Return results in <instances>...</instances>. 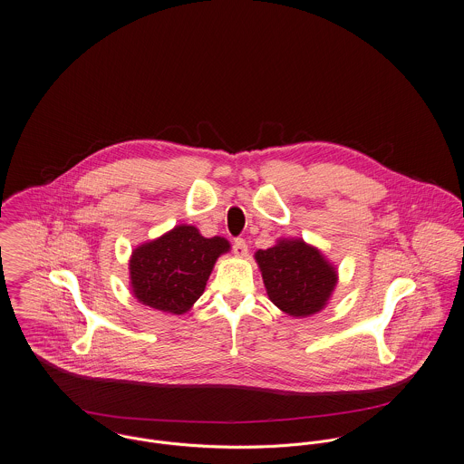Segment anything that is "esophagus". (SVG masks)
Wrapping results in <instances>:
<instances>
[{
	"instance_id": "34e87169",
	"label": "esophagus",
	"mask_w": 464,
	"mask_h": 464,
	"mask_svg": "<svg viewBox=\"0 0 464 464\" xmlns=\"http://www.w3.org/2000/svg\"><path fill=\"white\" fill-rule=\"evenodd\" d=\"M234 253H236V256H239V258H245V256L248 255V245H246L245 239H236V241H234Z\"/></svg>"
}]
</instances>
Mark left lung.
Returning a JSON list of instances; mask_svg holds the SVG:
<instances>
[{
    "label": "left lung",
    "mask_w": 464,
    "mask_h": 464,
    "mask_svg": "<svg viewBox=\"0 0 464 464\" xmlns=\"http://www.w3.org/2000/svg\"><path fill=\"white\" fill-rule=\"evenodd\" d=\"M269 299L293 317L321 312L337 285V269L303 239H278L255 253Z\"/></svg>",
    "instance_id": "8db88e82"
}]
</instances>
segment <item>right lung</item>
Returning a JSON list of instances; mask_svg holds the SVG:
<instances>
[{
	"label": "right lung",
	"instance_id": "obj_1",
	"mask_svg": "<svg viewBox=\"0 0 464 464\" xmlns=\"http://www.w3.org/2000/svg\"><path fill=\"white\" fill-rule=\"evenodd\" d=\"M230 250L223 237H204L193 225H177L138 246L129 260L134 297L156 310L180 315L204 295L219 255Z\"/></svg>",
	"mask_w": 464,
	"mask_h": 464
}]
</instances>
